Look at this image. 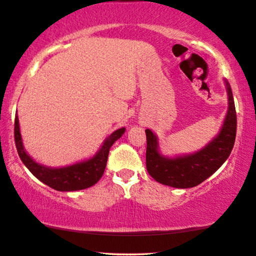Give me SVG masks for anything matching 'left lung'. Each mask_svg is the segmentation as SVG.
Segmentation results:
<instances>
[{
	"label": "left lung",
	"instance_id": "left-lung-1",
	"mask_svg": "<svg viewBox=\"0 0 256 256\" xmlns=\"http://www.w3.org/2000/svg\"><path fill=\"white\" fill-rule=\"evenodd\" d=\"M228 93V112L219 135L200 152L194 155L166 158L157 150V138L146 129V170L154 180L172 188H188L197 186L216 172L228 158L236 135V112L230 84L226 82Z\"/></svg>",
	"mask_w": 256,
	"mask_h": 256
}]
</instances>
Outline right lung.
<instances>
[{
  "label": "right lung",
  "instance_id": "1",
  "mask_svg": "<svg viewBox=\"0 0 256 256\" xmlns=\"http://www.w3.org/2000/svg\"><path fill=\"white\" fill-rule=\"evenodd\" d=\"M124 130V128L118 129L108 136L104 140L101 149L93 158L66 168H59V169H51V168L40 166L32 158H30L23 148L17 115L15 118L14 136H15V144L20 158L34 177L57 191H76L92 186L102 177L110 146L116 140L121 138Z\"/></svg>",
  "mask_w": 256,
  "mask_h": 256
}]
</instances>
